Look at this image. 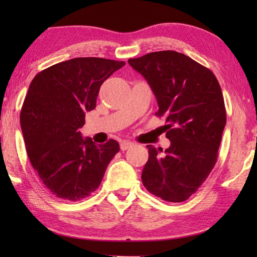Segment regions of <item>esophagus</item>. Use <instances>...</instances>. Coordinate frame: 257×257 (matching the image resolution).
<instances>
[{
	"instance_id": "obj_1",
	"label": "esophagus",
	"mask_w": 257,
	"mask_h": 257,
	"mask_svg": "<svg viewBox=\"0 0 257 257\" xmlns=\"http://www.w3.org/2000/svg\"><path fill=\"white\" fill-rule=\"evenodd\" d=\"M133 146H134V144H133L132 142L123 141V142H121V144H120V149H121V151H125V150H128V149H132Z\"/></svg>"
}]
</instances>
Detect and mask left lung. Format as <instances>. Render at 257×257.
<instances>
[{
    "instance_id": "8db88e82",
    "label": "left lung",
    "mask_w": 257,
    "mask_h": 257,
    "mask_svg": "<svg viewBox=\"0 0 257 257\" xmlns=\"http://www.w3.org/2000/svg\"><path fill=\"white\" fill-rule=\"evenodd\" d=\"M128 63L145 78L156 97L158 116L169 124L171 145L161 154L152 145L143 185L167 202L188 199L214 168L227 121L223 95L210 69L176 51L152 52Z\"/></svg>"
}]
</instances>
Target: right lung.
Here are the masks:
<instances>
[{
	"instance_id": "add662e5",
	"label": "right lung",
	"mask_w": 257,
	"mask_h": 257,
	"mask_svg": "<svg viewBox=\"0 0 257 257\" xmlns=\"http://www.w3.org/2000/svg\"><path fill=\"white\" fill-rule=\"evenodd\" d=\"M123 61L76 58L38 72L30 82L20 113L26 151L43 184L56 197L79 201L98 188L118 152L110 139L96 145L78 129L96 106L101 85Z\"/></svg>"
}]
</instances>
